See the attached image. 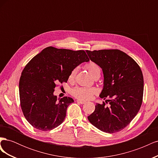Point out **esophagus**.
Listing matches in <instances>:
<instances>
[{
	"label": "esophagus",
	"mask_w": 158,
	"mask_h": 158,
	"mask_svg": "<svg viewBox=\"0 0 158 158\" xmlns=\"http://www.w3.org/2000/svg\"><path fill=\"white\" fill-rule=\"evenodd\" d=\"M77 102L78 103H80V104H84V103H85V102L81 101V100H77Z\"/></svg>",
	"instance_id": "esophagus-1"
}]
</instances>
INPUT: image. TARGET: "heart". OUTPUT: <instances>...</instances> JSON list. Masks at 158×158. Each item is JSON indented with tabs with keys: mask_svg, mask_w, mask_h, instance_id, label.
Masks as SVG:
<instances>
[{
	"mask_svg": "<svg viewBox=\"0 0 158 158\" xmlns=\"http://www.w3.org/2000/svg\"><path fill=\"white\" fill-rule=\"evenodd\" d=\"M87 69L89 73L93 77L98 74H100L99 66L94 62H89L86 65ZM77 73V69H74L72 70L69 76L70 80H73L75 78V76ZM98 92L97 89L94 88H86V87H76L72 91V94L76 98L82 100H88L92 98L94 95Z\"/></svg>",
	"mask_w": 158,
	"mask_h": 158,
	"instance_id": "obj_1",
	"label": "heart"
}]
</instances>
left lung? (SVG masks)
Returning <instances> with one entry per match:
<instances>
[{
  "mask_svg": "<svg viewBox=\"0 0 158 158\" xmlns=\"http://www.w3.org/2000/svg\"><path fill=\"white\" fill-rule=\"evenodd\" d=\"M89 59L102 69L103 86L99 97L109 102L96 103L95 111L88 117L99 130L114 133L125 128L135 117L141 107L144 78L140 66L131 56L120 50L86 51Z\"/></svg>",
  "mask_w": 158,
  "mask_h": 158,
  "instance_id": "1",
  "label": "left lung"
}]
</instances>
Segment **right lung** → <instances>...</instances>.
<instances>
[{
    "label": "right lung",
    "instance_id": "right-lung-1",
    "mask_svg": "<svg viewBox=\"0 0 158 158\" xmlns=\"http://www.w3.org/2000/svg\"><path fill=\"white\" fill-rule=\"evenodd\" d=\"M89 59L83 50L48 47L27 63L19 82L21 108L26 120L38 130L47 131L59 127L66 117L73 99H57V83L66 82L72 70Z\"/></svg>",
    "mask_w": 158,
    "mask_h": 158
}]
</instances>
